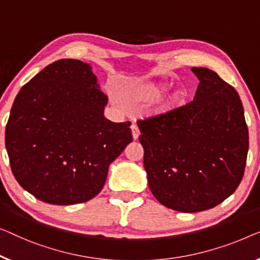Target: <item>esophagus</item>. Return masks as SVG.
<instances>
[{"label":"esophagus","mask_w":260,"mask_h":260,"mask_svg":"<svg viewBox=\"0 0 260 260\" xmlns=\"http://www.w3.org/2000/svg\"><path fill=\"white\" fill-rule=\"evenodd\" d=\"M131 129H132V135H133V139L134 140H137V139L139 138V135H140V131H139L138 126L135 125V123H133V125L131 126Z\"/></svg>","instance_id":"34e87169"}]
</instances>
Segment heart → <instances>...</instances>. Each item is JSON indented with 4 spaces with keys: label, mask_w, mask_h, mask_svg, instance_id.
Returning <instances> with one entry per match:
<instances>
[{
    "label": "heart",
    "mask_w": 260,
    "mask_h": 260,
    "mask_svg": "<svg viewBox=\"0 0 260 260\" xmlns=\"http://www.w3.org/2000/svg\"><path fill=\"white\" fill-rule=\"evenodd\" d=\"M168 91V85L162 83H142L134 85L131 87L128 92L126 93V102L129 105H139L142 103L155 102L165 95V93ZM184 93L182 91L174 92V94L170 99L168 108H173L181 105L184 102Z\"/></svg>",
    "instance_id": "heart-1"
}]
</instances>
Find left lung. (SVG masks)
Segmentation results:
<instances>
[{"instance_id":"1","label":"left lung","mask_w":260,"mask_h":260,"mask_svg":"<svg viewBox=\"0 0 260 260\" xmlns=\"http://www.w3.org/2000/svg\"><path fill=\"white\" fill-rule=\"evenodd\" d=\"M191 71L200 80L192 102L138 121L150 191L181 212L208 210L232 195L249 150L237 91L211 70Z\"/></svg>"}]
</instances>
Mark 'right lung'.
Wrapping results in <instances>:
<instances>
[{
	"instance_id": "1",
	"label": "right lung",
	"mask_w": 260,
	"mask_h": 260,
	"mask_svg": "<svg viewBox=\"0 0 260 260\" xmlns=\"http://www.w3.org/2000/svg\"><path fill=\"white\" fill-rule=\"evenodd\" d=\"M107 96L91 65L50 64L21 88L6 127V148L19 185L57 205L98 195L108 167L132 142L131 122L104 117Z\"/></svg>"
}]
</instances>
